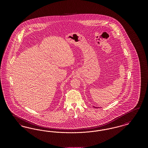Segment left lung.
<instances>
[{
    "label": "left lung",
    "instance_id": "obj_1",
    "mask_svg": "<svg viewBox=\"0 0 148 148\" xmlns=\"http://www.w3.org/2000/svg\"><path fill=\"white\" fill-rule=\"evenodd\" d=\"M94 108H97V107H95V106H94Z\"/></svg>",
    "mask_w": 148,
    "mask_h": 148
}]
</instances>
